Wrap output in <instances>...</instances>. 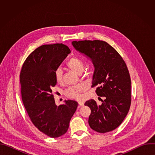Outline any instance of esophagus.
<instances>
[{"label": "esophagus", "instance_id": "esophagus-1", "mask_svg": "<svg viewBox=\"0 0 155 155\" xmlns=\"http://www.w3.org/2000/svg\"><path fill=\"white\" fill-rule=\"evenodd\" d=\"M78 105H79V107H82V106H83L84 105V103L83 102H78Z\"/></svg>", "mask_w": 155, "mask_h": 155}]
</instances>
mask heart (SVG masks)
<instances>
[{
    "label": "heart",
    "mask_w": 155,
    "mask_h": 155,
    "mask_svg": "<svg viewBox=\"0 0 155 155\" xmlns=\"http://www.w3.org/2000/svg\"><path fill=\"white\" fill-rule=\"evenodd\" d=\"M68 67L74 71L75 73L80 74L84 69V62L82 59L77 57H73L69 59L67 63ZM62 71L60 68H57L54 71V77L57 82H61L62 78ZM86 90L84 85H79L76 87H71L66 90L65 94L69 97L74 99H80L81 97V93Z\"/></svg>",
    "instance_id": "heart-1"
}]
</instances>
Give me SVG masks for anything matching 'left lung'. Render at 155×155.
<instances>
[{
  "mask_svg": "<svg viewBox=\"0 0 155 155\" xmlns=\"http://www.w3.org/2000/svg\"><path fill=\"white\" fill-rule=\"evenodd\" d=\"M73 47L92 61L94 71L93 86L102 104L90 99L84 103L91 108L88 119L94 130L105 133L118 127L126 117L130 105V78L126 64L120 54L102 40L73 41Z\"/></svg>",
  "mask_w": 155,
  "mask_h": 155,
  "instance_id": "left-lung-1",
  "label": "left lung"
}]
</instances>
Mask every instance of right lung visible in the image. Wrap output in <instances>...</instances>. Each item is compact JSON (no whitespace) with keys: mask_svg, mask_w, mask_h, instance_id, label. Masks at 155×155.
I'll use <instances>...</instances> for the list:
<instances>
[{"mask_svg":"<svg viewBox=\"0 0 155 155\" xmlns=\"http://www.w3.org/2000/svg\"><path fill=\"white\" fill-rule=\"evenodd\" d=\"M70 53L62 43L41 45L27 58L20 73L22 101L28 115L39 130L52 138L68 131L78 106L73 100L57 106L52 94L57 83L54 71Z\"/></svg>","mask_w":155,"mask_h":155,"instance_id":"right-lung-1","label":"right lung"}]
</instances>
